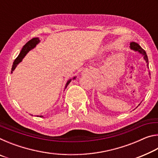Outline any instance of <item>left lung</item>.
I'll use <instances>...</instances> for the list:
<instances>
[{
    "instance_id": "8db88e82",
    "label": "left lung",
    "mask_w": 158,
    "mask_h": 158,
    "mask_svg": "<svg viewBox=\"0 0 158 158\" xmlns=\"http://www.w3.org/2000/svg\"><path fill=\"white\" fill-rule=\"evenodd\" d=\"M130 47L131 49H133V50L136 51V52H138L139 53H140L141 54H142V55L143 56L144 60H146V63H147V67H148V68H148V56H147L146 53L145 51H144V50L142 49V48H141L137 43H136V42H131ZM149 74H151L149 73Z\"/></svg>"
}]
</instances>
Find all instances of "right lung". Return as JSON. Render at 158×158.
<instances>
[{
    "label": "right lung",
    "mask_w": 158,
    "mask_h": 158,
    "mask_svg": "<svg viewBox=\"0 0 158 158\" xmlns=\"http://www.w3.org/2000/svg\"><path fill=\"white\" fill-rule=\"evenodd\" d=\"M39 42H40V40H39L38 37H34V38L31 40H29L27 42V43H26L24 45V46L23 47L22 49H21L20 53H19V56L17 57V58H16V59L15 60L14 63H13L11 73H12V71L15 69V68L17 66L18 64L20 62H21V60H22L23 58L25 57V56L27 54L29 51L31 50L32 49H33V48L36 46V44H38ZM75 79V77H74L73 79ZM71 80L72 79H69V81L67 82L66 85H65V89H66V87L68 86V85L69 84V83H70ZM40 117H43V116H40Z\"/></svg>",
    "instance_id": "add662e5"
}]
</instances>
